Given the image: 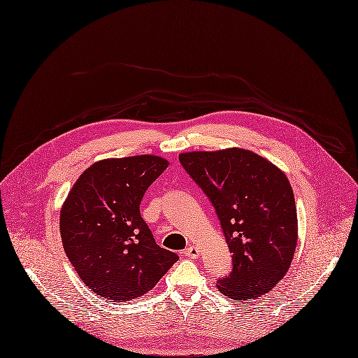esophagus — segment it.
Wrapping results in <instances>:
<instances>
[{"instance_id":"1","label":"esophagus","mask_w":358,"mask_h":358,"mask_svg":"<svg viewBox=\"0 0 358 358\" xmlns=\"http://www.w3.org/2000/svg\"><path fill=\"white\" fill-rule=\"evenodd\" d=\"M199 253L201 252H199V249L196 246H189V248L185 249V257H188V258L196 259L199 257Z\"/></svg>"}]
</instances>
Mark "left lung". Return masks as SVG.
I'll return each instance as SVG.
<instances>
[{"instance_id":"8db88e82","label":"left lung","mask_w":358,"mask_h":358,"mask_svg":"<svg viewBox=\"0 0 358 358\" xmlns=\"http://www.w3.org/2000/svg\"><path fill=\"white\" fill-rule=\"evenodd\" d=\"M188 175L211 201L233 269L218 290L233 300L261 297L287 274L297 246V210L284 172L243 148L179 155Z\"/></svg>"}]
</instances>
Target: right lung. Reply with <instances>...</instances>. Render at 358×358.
Listing matches in <instances>:
<instances>
[{"mask_svg": "<svg viewBox=\"0 0 358 358\" xmlns=\"http://www.w3.org/2000/svg\"><path fill=\"white\" fill-rule=\"evenodd\" d=\"M169 162L159 156L106 159L84 170L59 215L64 250L97 296H144L179 257L160 248L140 213L141 199Z\"/></svg>", "mask_w": 358, "mask_h": 358, "instance_id": "add662e5", "label": "right lung"}]
</instances>
